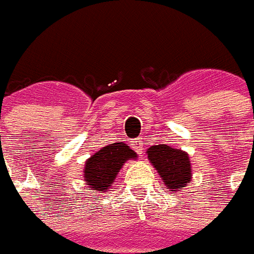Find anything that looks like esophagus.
Instances as JSON below:
<instances>
[{
  "label": "esophagus",
  "instance_id": "obj_1",
  "mask_svg": "<svg viewBox=\"0 0 254 254\" xmlns=\"http://www.w3.org/2000/svg\"><path fill=\"white\" fill-rule=\"evenodd\" d=\"M132 144H133V148H134V151H136L138 155H142V151H144V144H142L141 140H140V138H138V140H134Z\"/></svg>",
  "mask_w": 254,
  "mask_h": 254
}]
</instances>
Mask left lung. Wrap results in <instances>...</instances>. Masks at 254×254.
I'll return each instance as SVG.
<instances>
[{"label": "left lung", "instance_id": "8db88e82", "mask_svg": "<svg viewBox=\"0 0 254 254\" xmlns=\"http://www.w3.org/2000/svg\"><path fill=\"white\" fill-rule=\"evenodd\" d=\"M146 155L157 174L160 175L165 187H168L174 194L186 187L192 179L191 163L187 152L160 144L148 148Z\"/></svg>", "mask_w": 254, "mask_h": 254}]
</instances>
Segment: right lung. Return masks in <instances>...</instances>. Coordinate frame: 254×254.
Segmentation results:
<instances>
[{"label": "right lung", "instance_id": "1", "mask_svg": "<svg viewBox=\"0 0 254 254\" xmlns=\"http://www.w3.org/2000/svg\"><path fill=\"white\" fill-rule=\"evenodd\" d=\"M127 160H137V153L125 142L102 146L84 163L83 180L87 189L106 192Z\"/></svg>", "mask_w": 254, "mask_h": 254}]
</instances>
